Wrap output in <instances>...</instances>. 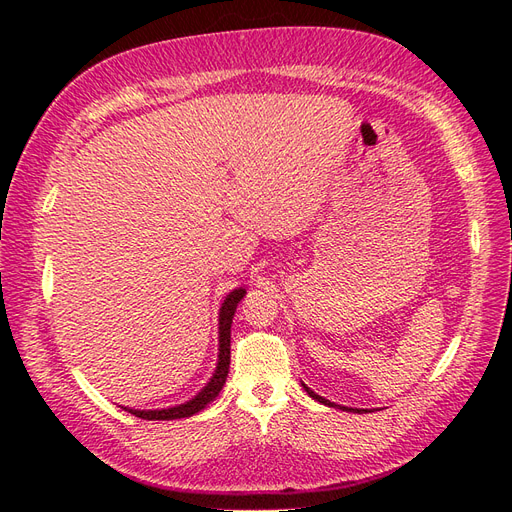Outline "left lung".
<instances>
[{"label":"left lung","instance_id":"left-lung-1","mask_svg":"<svg viewBox=\"0 0 512 512\" xmlns=\"http://www.w3.org/2000/svg\"><path fill=\"white\" fill-rule=\"evenodd\" d=\"M305 386V384H303ZM305 391H307V395L309 397H314L316 401H320V404H324V406H329V408H337L335 404H333V401H329V399H324V397H320V395H316L312 389H307V386H305ZM339 408H342V406H339ZM344 410H348V408H344ZM354 412H361V410H354Z\"/></svg>","mask_w":512,"mask_h":512}]
</instances>
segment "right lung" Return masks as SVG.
Returning a JSON list of instances; mask_svg holds the SVG:
<instances>
[{
	"label": "right lung",
	"mask_w": 512,
	"mask_h": 512,
	"mask_svg": "<svg viewBox=\"0 0 512 512\" xmlns=\"http://www.w3.org/2000/svg\"><path fill=\"white\" fill-rule=\"evenodd\" d=\"M245 297V288H237L232 290L228 297L224 299L222 307H220V354H218V367H215V374L211 376V380L207 382V386L198 395H194L190 401L185 404L173 406V408H162V410H132V408H123L128 410L130 414L145 418V421H175V418H185L192 416L200 410H205L211 401L220 395L222 386L226 382L228 376V367H230V327H232V316L237 312L239 301Z\"/></svg>",
	"instance_id": "1"
}]
</instances>
